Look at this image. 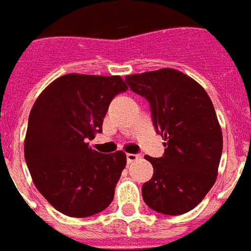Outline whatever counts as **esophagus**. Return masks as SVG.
Instances as JSON below:
<instances>
[{
	"label": "esophagus",
	"instance_id": "esophagus-1",
	"mask_svg": "<svg viewBox=\"0 0 251 251\" xmlns=\"http://www.w3.org/2000/svg\"><path fill=\"white\" fill-rule=\"evenodd\" d=\"M139 158H140V155H138V153H127L128 163H132V162H135V160H138Z\"/></svg>",
	"mask_w": 251,
	"mask_h": 251
}]
</instances>
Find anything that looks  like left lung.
<instances>
[{
  "label": "left lung",
  "mask_w": 251,
  "mask_h": 251,
  "mask_svg": "<svg viewBox=\"0 0 251 251\" xmlns=\"http://www.w3.org/2000/svg\"><path fill=\"white\" fill-rule=\"evenodd\" d=\"M126 83L147 99L155 131L162 135V158L144 159L153 167L142 194L148 207L180 215L202 202L215 183L223 138L211 100L195 80L176 69L129 75Z\"/></svg>",
  "instance_id": "obj_1"
}]
</instances>
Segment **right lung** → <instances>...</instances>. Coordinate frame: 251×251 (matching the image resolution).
Returning <instances> with one entry per match:
<instances>
[{
    "label": "right lung",
    "mask_w": 251,
    "mask_h": 251,
    "mask_svg": "<svg viewBox=\"0 0 251 251\" xmlns=\"http://www.w3.org/2000/svg\"><path fill=\"white\" fill-rule=\"evenodd\" d=\"M128 87L120 76L69 73L54 80L33 104L24 153L34 186L53 207L85 218L111 204L126 167L123 151L89 147L112 99Z\"/></svg>",
    "instance_id": "obj_1"
}]
</instances>
